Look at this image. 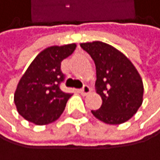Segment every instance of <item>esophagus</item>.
Instances as JSON below:
<instances>
[{"mask_svg":"<svg viewBox=\"0 0 160 160\" xmlns=\"http://www.w3.org/2000/svg\"><path fill=\"white\" fill-rule=\"evenodd\" d=\"M90 92H91V89H90L89 86H83L82 88L79 90V93H81L82 95H83V96L87 95V94H89Z\"/></svg>","mask_w":160,"mask_h":160,"instance_id":"1","label":"esophagus"}]
</instances>
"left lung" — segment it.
<instances>
[{"instance_id":"8db88e82","label":"left lung","mask_w":160,"mask_h":160,"mask_svg":"<svg viewBox=\"0 0 160 160\" xmlns=\"http://www.w3.org/2000/svg\"><path fill=\"white\" fill-rule=\"evenodd\" d=\"M96 65L97 93L102 105L93 115L108 124H120L138 111L143 102L142 78L133 63L112 46L102 42H82Z\"/></svg>"}]
</instances>
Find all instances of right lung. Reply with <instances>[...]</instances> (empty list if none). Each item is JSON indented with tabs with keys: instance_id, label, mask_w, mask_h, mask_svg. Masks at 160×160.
<instances>
[{
	"instance_id": "add662e5",
	"label": "right lung",
	"mask_w": 160,
	"mask_h": 160,
	"mask_svg": "<svg viewBox=\"0 0 160 160\" xmlns=\"http://www.w3.org/2000/svg\"><path fill=\"white\" fill-rule=\"evenodd\" d=\"M77 45L52 46L30 63L16 88L14 102L20 115L38 126L48 124L62 114L71 94L64 93L61 62L70 56Z\"/></svg>"
}]
</instances>
